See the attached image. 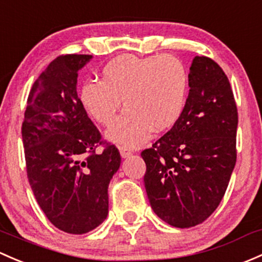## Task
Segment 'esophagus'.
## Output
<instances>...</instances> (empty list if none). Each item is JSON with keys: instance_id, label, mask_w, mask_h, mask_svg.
Masks as SVG:
<instances>
[{"instance_id": "1", "label": "esophagus", "mask_w": 262, "mask_h": 262, "mask_svg": "<svg viewBox=\"0 0 262 262\" xmlns=\"http://www.w3.org/2000/svg\"><path fill=\"white\" fill-rule=\"evenodd\" d=\"M119 152H120V156H122V158H128V157L132 154V149L128 147H120Z\"/></svg>"}]
</instances>
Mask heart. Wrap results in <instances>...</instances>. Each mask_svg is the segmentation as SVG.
Masks as SVG:
<instances>
[{"instance_id": "heart-1", "label": "heart", "mask_w": 262, "mask_h": 262, "mask_svg": "<svg viewBox=\"0 0 262 262\" xmlns=\"http://www.w3.org/2000/svg\"><path fill=\"white\" fill-rule=\"evenodd\" d=\"M187 86V70L176 56L122 55L104 66L101 81L82 85L80 101L101 125L114 122L123 101L125 110L106 132V138L124 147H138L153 129L167 130L178 122Z\"/></svg>"}]
</instances>
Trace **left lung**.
Segmentation results:
<instances>
[{
    "instance_id": "1",
    "label": "left lung",
    "mask_w": 262,
    "mask_h": 262,
    "mask_svg": "<svg viewBox=\"0 0 262 262\" xmlns=\"http://www.w3.org/2000/svg\"><path fill=\"white\" fill-rule=\"evenodd\" d=\"M178 122L142 152L144 186L154 213L178 228L202 224L219 207L236 164L238 115L219 64L196 56Z\"/></svg>"
}]
</instances>
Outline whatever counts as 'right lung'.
<instances>
[{
  "label": "right lung",
  "instance_id": "right-lung-1",
  "mask_svg": "<svg viewBox=\"0 0 262 262\" xmlns=\"http://www.w3.org/2000/svg\"><path fill=\"white\" fill-rule=\"evenodd\" d=\"M92 55H64L32 85L22 123L27 177L38 206L55 227L82 235L108 216V187L120 167L114 145L101 144L76 92L78 71Z\"/></svg>",
  "mask_w": 262,
  "mask_h": 262
}]
</instances>
